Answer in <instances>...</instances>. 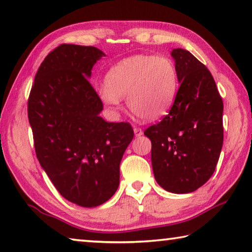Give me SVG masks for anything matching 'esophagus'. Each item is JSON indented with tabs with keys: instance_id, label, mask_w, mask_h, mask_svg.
<instances>
[{
	"instance_id": "esophagus-1",
	"label": "esophagus",
	"mask_w": 252,
	"mask_h": 252,
	"mask_svg": "<svg viewBox=\"0 0 252 252\" xmlns=\"http://www.w3.org/2000/svg\"><path fill=\"white\" fill-rule=\"evenodd\" d=\"M134 134H135V136H140V135H142L143 134V131H142V129L141 127H139V126H134Z\"/></svg>"
}]
</instances>
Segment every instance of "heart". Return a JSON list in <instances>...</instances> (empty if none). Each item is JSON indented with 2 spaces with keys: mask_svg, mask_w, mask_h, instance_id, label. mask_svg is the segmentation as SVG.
I'll use <instances>...</instances> for the list:
<instances>
[{
  "mask_svg": "<svg viewBox=\"0 0 252 252\" xmlns=\"http://www.w3.org/2000/svg\"><path fill=\"white\" fill-rule=\"evenodd\" d=\"M178 72L167 57L139 54L117 63L108 71L105 84L96 89L101 101L118 109L121 97L136 117L153 120L161 117L176 97Z\"/></svg>",
  "mask_w": 252,
  "mask_h": 252,
  "instance_id": "1",
  "label": "heart"
}]
</instances>
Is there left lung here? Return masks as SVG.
Segmentation results:
<instances>
[{"mask_svg": "<svg viewBox=\"0 0 252 252\" xmlns=\"http://www.w3.org/2000/svg\"><path fill=\"white\" fill-rule=\"evenodd\" d=\"M180 87L169 113L144 131L157 182L189 193L215 172L223 143V102L210 71L189 51L174 49Z\"/></svg>", "mask_w": 252, "mask_h": 252, "instance_id": "left-lung-1", "label": "left lung"}]
</instances>
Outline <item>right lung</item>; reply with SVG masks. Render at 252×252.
Segmentation results:
<instances>
[{
  "label": "right lung",
  "mask_w": 252,
  "mask_h": 252,
  "mask_svg": "<svg viewBox=\"0 0 252 252\" xmlns=\"http://www.w3.org/2000/svg\"><path fill=\"white\" fill-rule=\"evenodd\" d=\"M104 53L61 44L46 55L28 100V117L41 167L57 190L81 207L116 193L120 162L133 139L129 122H106L103 103L88 78Z\"/></svg>",
  "instance_id": "1"
}]
</instances>
